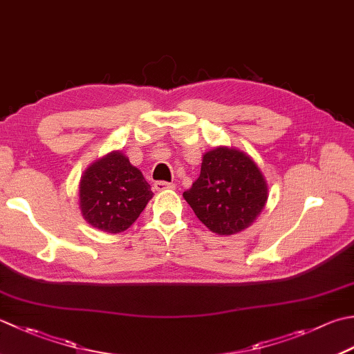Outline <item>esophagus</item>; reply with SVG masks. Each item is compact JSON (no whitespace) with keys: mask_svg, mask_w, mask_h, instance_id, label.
I'll return each mask as SVG.
<instances>
[{"mask_svg":"<svg viewBox=\"0 0 354 354\" xmlns=\"http://www.w3.org/2000/svg\"><path fill=\"white\" fill-rule=\"evenodd\" d=\"M153 185H155V190H156V192L175 189V184H173V183H165V181H156Z\"/></svg>","mask_w":354,"mask_h":354,"instance_id":"1","label":"esophagus"}]
</instances>
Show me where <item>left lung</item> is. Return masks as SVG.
I'll list each match as a JSON object with an SVG mask.
<instances>
[{"mask_svg": "<svg viewBox=\"0 0 354 354\" xmlns=\"http://www.w3.org/2000/svg\"><path fill=\"white\" fill-rule=\"evenodd\" d=\"M267 184L250 156L218 147L207 151L201 175L184 199L198 219L218 234H233L250 225L267 203Z\"/></svg>", "mask_w": 354, "mask_h": 354, "instance_id": "left-lung-1", "label": "left lung"}]
</instances>
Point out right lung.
Here are the masks:
<instances>
[{
  "label": "right lung",
  "instance_id": "obj_1",
  "mask_svg": "<svg viewBox=\"0 0 354 354\" xmlns=\"http://www.w3.org/2000/svg\"><path fill=\"white\" fill-rule=\"evenodd\" d=\"M153 196L142 173L120 151L86 170L80 184V207L90 225L121 233L135 223Z\"/></svg>",
  "mask_w": 354,
  "mask_h": 354
}]
</instances>
